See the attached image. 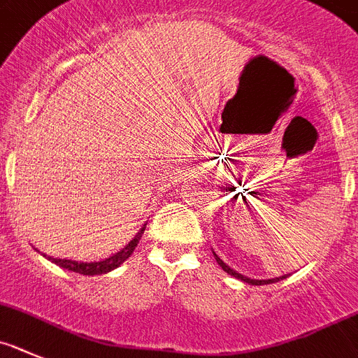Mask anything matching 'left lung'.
<instances>
[{
	"instance_id": "obj_1",
	"label": "left lung",
	"mask_w": 358,
	"mask_h": 358,
	"mask_svg": "<svg viewBox=\"0 0 358 358\" xmlns=\"http://www.w3.org/2000/svg\"><path fill=\"white\" fill-rule=\"evenodd\" d=\"M214 257H215V260H217V264H219V266L223 267V271H227L228 275L235 276V278L243 280V282H246V283H251V285H266V283H275V282H280V280H283V278H285V276H280V278H271V280H253V278H248V276H244V275H241V273L234 271V269H231L230 266H227V264H224L223 260L219 259V257L215 255V253H214Z\"/></svg>"
}]
</instances>
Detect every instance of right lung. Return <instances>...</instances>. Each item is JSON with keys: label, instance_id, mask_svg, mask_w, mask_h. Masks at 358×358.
<instances>
[{"label": "right lung", "instance_id": "add662e5", "mask_svg": "<svg viewBox=\"0 0 358 358\" xmlns=\"http://www.w3.org/2000/svg\"><path fill=\"white\" fill-rule=\"evenodd\" d=\"M144 228H146V224H144L143 228H141V231L137 235H135L134 239L130 241V243L127 244V246L123 248L121 251H117L115 255L108 257V259L105 260H99V262H78V260H66V259H53V257H48V259L51 260V262H55L57 266L64 267V269H69V271H75V273H80V275H103V273H108L112 271V269H115V267H119L121 264L124 262V260L128 259V257L134 253V250L137 248V244H139L141 237H143L144 234ZM46 257V255H44Z\"/></svg>", "mask_w": 358, "mask_h": 358}]
</instances>
